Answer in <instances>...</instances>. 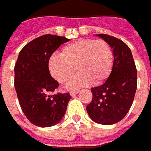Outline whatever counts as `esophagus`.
Instances as JSON below:
<instances>
[{
    "label": "esophagus",
    "mask_w": 151,
    "mask_h": 151,
    "mask_svg": "<svg viewBox=\"0 0 151 151\" xmlns=\"http://www.w3.org/2000/svg\"><path fill=\"white\" fill-rule=\"evenodd\" d=\"M77 93H78V91L70 92V95H71V96H74V95H76Z\"/></svg>",
    "instance_id": "esophagus-1"
}]
</instances>
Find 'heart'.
<instances>
[{"mask_svg":"<svg viewBox=\"0 0 151 151\" xmlns=\"http://www.w3.org/2000/svg\"><path fill=\"white\" fill-rule=\"evenodd\" d=\"M114 57L105 40L79 39L66 45L61 55L52 54L47 61L50 74L60 83L72 78L75 68L79 73L68 83L69 90L100 84L111 74Z\"/></svg>","mask_w":151,"mask_h":151,"instance_id":"obj_1","label":"heart"}]
</instances>
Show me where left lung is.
<instances>
[{"label":"left lung","instance_id":"obj_1","mask_svg":"<svg viewBox=\"0 0 151 151\" xmlns=\"http://www.w3.org/2000/svg\"><path fill=\"white\" fill-rule=\"evenodd\" d=\"M113 49L114 62L111 74L100 86L91 88L93 99L87 112L94 122L109 125L125 117L137 88V70L131 51L122 40L98 34Z\"/></svg>","mask_w":151,"mask_h":151}]
</instances>
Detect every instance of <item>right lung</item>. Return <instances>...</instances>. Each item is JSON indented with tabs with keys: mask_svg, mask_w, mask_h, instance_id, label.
Segmentation results:
<instances>
[{
	"mask_svg": "<svg viewBox=\"0 0 151 151\" xmlns=\"http://www.w3.org/2000/svg\"><path fill=\"white\" fill-rule=\"evenodd\" d=\"M68 41L50 34L39 37L21 50L15 64L14 84L20 106L29 121L38 127L59 123L70 100L69 93L51 94L59 83L47 68L50 56Z\"/></svg>",
	"mask_w": 151,
	"mask_h": 151,
	"instance_id": "add662e5",
	"label": "right lung"
}]
</instances>
